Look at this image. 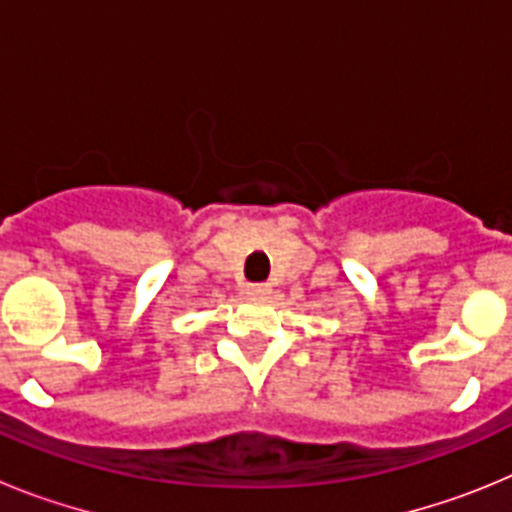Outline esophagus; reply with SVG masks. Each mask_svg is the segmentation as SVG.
Listing matches in <instances>:
<instances>
[{
	"mask_svg": "<svg viewBox=\"0 0 512 512\" xmlns=\"http://www.w3.org/2000/svg\"><path fill=\"white\" fill-rule=\"evenodd\" d=\"M271 295L269 284H246V297L251 300H264V297Z\"/></svg>",
	"mask_w": 512,
	"mask_h": 512,
	"instance_id": "34e87169",
	"label": "esophagus"
}]
</instances>
